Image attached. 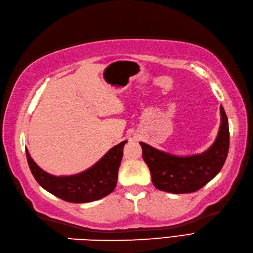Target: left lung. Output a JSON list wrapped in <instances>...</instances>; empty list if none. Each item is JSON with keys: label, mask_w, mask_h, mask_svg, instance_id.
<instances>
[{"label": "left lung", "mask_w": 253, "mask_h": 253, "mask_svg": "<svg viewBox=\"0 0 253 253\" xmlns=\"http://www.w3.org/2000/svg\"><path fill=\"white\" fill-rule=\"evenodd\" d=\"M220 127L213 143L201 154L177 156L140 142L142 157L157 189L170 193H190L202 188L222 169L230 144L229 122L220 106Z\"/></svg>", "instance_id": "8db88e82"}]
</instances>
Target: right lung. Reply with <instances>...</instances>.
<instances>
[{
  "label": "right lung",
  "instance_id": "add662e5",
  "mask_svg": "<svg viewBox=\"0 0 253 253\" xmlns=\"http://www.w3.org/2000/svg\"><path fill=\"white\" fill-rule=\"evenodd\" d=\"M126 142L110 148L95 165L74 175H52L38 167L28 148L25 153L32 174L44 190L66 202L88 203L105 198L114 190Z\"/></svg>",
  "mask_w": 253,
  "mask_h": 253
}]
</instances>
